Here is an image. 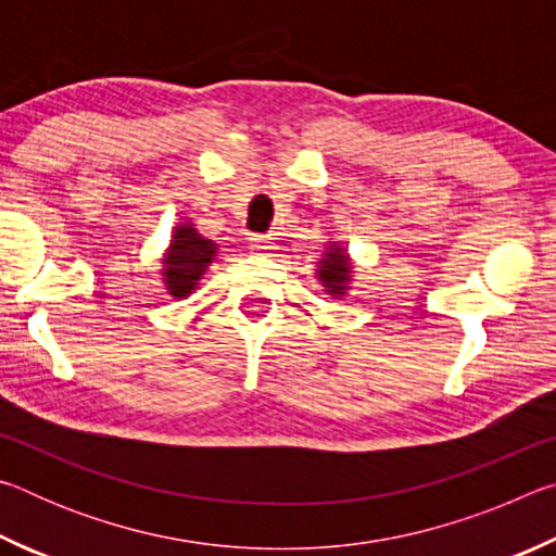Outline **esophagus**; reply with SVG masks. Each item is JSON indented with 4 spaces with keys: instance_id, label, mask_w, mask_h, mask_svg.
<instances>
[{
    "instance_id": "obj_1",
    "label": "esophagus",
    "mask_w": 556,
    "mask_h": 556,
    "mask_svg": "<svg viewBox=\"0 0 556 556\" xmlns=\"http://www.w3.org/2000/svg\"><path fill=\"white\" fill-rule=\"evenodd\" d=\"M250 248L255 252H269V250H275V242H271V238H252Z\"/></svg>"
}]
</instances>
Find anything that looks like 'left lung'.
Wrapping results in <instances>:
<instances>
[{
	"instance_id": "obj_1",
	"label": "left lung",
	"mask_w": 556,
	"mask_h": 556,
	"mask_svg": "<svg viewBox=\"0 0 556 556\" xmlns=\"http://www.w3.org/2000/svg\"><path fill=\"white\" fill-rule=\"evenodd\" d=\"M314 265H316L314 275L318 279V285L324 287L326 294L333 299H345L355 277L353 257L345 244L341 240L331 238L324 244L321 257H318Z\"/></svg>"
}]
</instances>
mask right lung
I'll return each mask as SVG.
<instances>
[{
  "label": "right lung",
  "mask_w": 556,
  "mask_h": 556,
  "mask_svg": "<svg viewBox=\"0 0 556 556\" xmlns=\"http://www.w3.org/2000/svg\"><path fill=\"white\" fill-rule=\"evenodd\" d=\"M215 257H218V242L203 238L191 218L178 220L162 255V269H159L166 294L174 299L191 296Z\"/></svg>",
  "instance_id": "right-lung-1"
}]
</instances>
